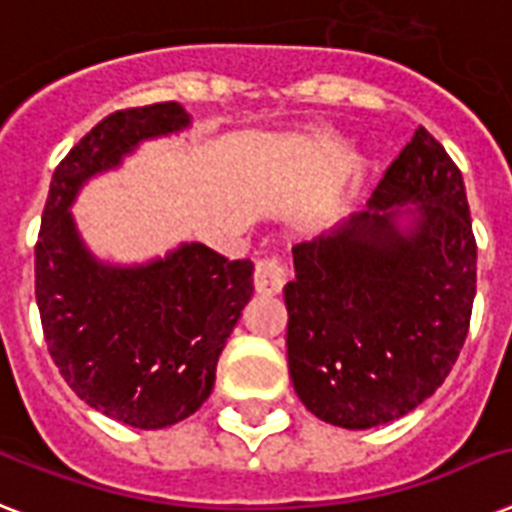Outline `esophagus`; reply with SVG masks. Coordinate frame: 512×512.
I'll return each mask as SVG.
<instances>
[{
  "instance_id": "34e87169",
  "label": "esophagus",
  "mask_w": 512,
  "mask_h": 512,
  "mask_svg": "<svg viewBox=\"0 0 512 512\" xmlns=\"http://www.w3.org/2000/svg\"><path fill=\"white\" fill-rule=\"evenodd\" d=\"M287 284V265L279 255H265L255 265L257 295H279Z\"/></svg>"
}]
</instances>
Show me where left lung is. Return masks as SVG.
Wrapping results in <instances>:
<instances>
[{
	"mask_svg": "<svg viewBox=\"0 0 512 512\" xmlns=\"http://www.w3.org/2000/svg\"><path fill=\"white\" fill-rule=\"evenodd\" d=\"M401 216L410 217L406 229ZM292 255L287 358L308 412L366 430L441 388L468 337L476 236L462 172L425 127L364 212L295 244Z\"/></svg>",
	"mask_w": 512,
	"mask_h": 512,
	"instance_id": "1",
	"label": "left lung"
}]
</instances>
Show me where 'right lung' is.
<instances>
[{
	"label": "right lung",
	"mask_w": 512,
	"mask_h": 512,
	"mask_svg": "<svg viewBox=\"0 0 512 512\" xmlns=\"http://www.w3.org/2000/svg\"><path fill=\"white\" fill-rule=\"evenodd\" d=\"M188 124L180 103L124 108L95 124L52 175L36 241V305L52 361L84 404L140 430L175 425L207 401L217 358L255 292V265L196 241L143 265L100 263L71 204L143 140Z\"/></svg>",
	"instance_id": "right-lung-1"
}]
</instances>
